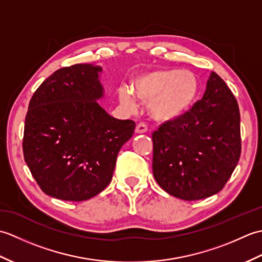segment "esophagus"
<instances>
[{
	"mask_svg": "<svg viewBox=\"0 0 262 262\" xmlns=\"http://www.w3.org/2000/svg\"><path fill=\"white\" fill-rule=\"evenodd\" d=\"M147 132V125L145 122H138L136 126V133L137 134H144Z\"/></svg>",
	"mask_w": 262,
	"mask_h": 262,
	"instance_id": "1",
	"label": "esophagus"
}]
</instances>
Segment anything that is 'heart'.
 Instances as JSON below:
<instances>
[{
    "mask_svg": "<svg viewBox=\"0 0 262 262\" xmlns=\"http://www.w3.org/2000/svg\"><path fill=\"white\" fill-rule=\"evenodd\" d=\"M132 88L133 92L127 88L120 89L121 102L135 109L136 96L143 103H148L153 119L166 122L180 118L192 108L199 93V80L191 71L160 69L134 77Z\"/></svg>",
    "mask_w": 262,
    "mask_h": 262,
    "instance_id": "obj_1",
    "label": "heart"
}]
</instances>
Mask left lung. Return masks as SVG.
Wrapping results in <instances>:
<instances>
[{"label": "left lung", "mask_w": 262, "mask_h": 262, "mask_svg": "<svg viewBox=\"0 0 262 262\" xmlns=\"http://www.w3.org/2000/svg\"><path fill=\"white\" fill-rule=\"evenodd\" d=\"M153 176L160 187L183 200L221 191L241 155L240 110L234 94L211 73L205 94L180 118L152 134Z\"/></svg>", "instance_id": "1"}]
</instances>
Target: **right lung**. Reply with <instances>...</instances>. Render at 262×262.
<instances>
[{"label":"right lung","mask_w":262,"mask_h":262,"mask_svg":"<svg viewBox=\"0 0 262 262\" xmlns=\"http://www.w3.org/2000/svg\"><path fill=\"white\" fill-rule=\"evenodd\" d=\"M100 71L90 64L59 69L30 100L22 149L48 196L70 202L97 196L113 179L119 149L135 130L134 121L116 119L98 103Z\"/></svg>","instance_id":"right-lung-1"}]
</instances>
